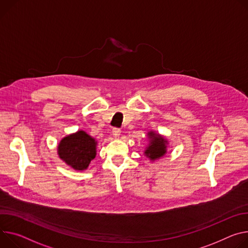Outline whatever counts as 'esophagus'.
I'll list each match as a JSON object with an SVG mask.
<instances>
[{
  "label": "esophagus",
  "instance_id": "esophagus-1",
  "mask_svg": "<svg viewBox=\"0 0 248 248\" xmlns=\"http://www.w3.org/2000/svg\"><path fill=\"white\" fill-rule=\"evenodd\" d=\"M121 136V129L120 128H114L112 129V137L115 139H119Z\"/></svg>",
  "mask_w": 248,
  "mask_h": 248
}]
</instances>
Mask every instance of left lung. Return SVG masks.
Here are the masks:
<instances>
[{"label":"left lung","mask_w":248,"mask_h":248,"mask_svg":"<svg viewBox=\"0 0 248 248\" xmlns=\"http://www.w3.org/2000/svg\"><path fill=\"white\" fill-rule=\"evenodd\" d=\"M147 140L148 143L143 153L150 161L153 162L157 159H160L167 153L168 140L161 134L150 130L147 132Z\"/></svg>","instance_id":"8db88e82"}]
</instances>
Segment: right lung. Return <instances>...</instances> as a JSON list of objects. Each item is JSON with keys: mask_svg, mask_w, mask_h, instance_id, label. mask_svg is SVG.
<instances>
[{"mask_svg": "<svg viewBox=\"0 0 248 248\" xmlns=\"http://www.w3.org/2000/svg\"><path fill=\"white\" fill-rule=\"evenodd\" d=\"M98 141L84 131L78 130L63 138L57 146L59 158L76 171H84L97 155Z\"/></svg>", "mask_w": 248, "mask_h": 248, "instance_id": "1", "label": "right lung"}]
</instances>
